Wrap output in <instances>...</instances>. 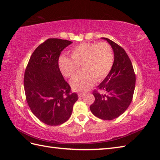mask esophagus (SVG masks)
<instances>
[{"label":"esophagus","instance_id":"obj_1","mask_svg":"<svg viewBox=\"0 0 160 160\" xmlns=\"http://www.w3.org/2000/svg\"><path fill=\"white\" fill-rule=\"evenodd\" d=\"M84 95H85V93H79V94H78V96H79V98L83 97Z\"/></svg>","mask_w":160,"mask_h":160}]
</instances>
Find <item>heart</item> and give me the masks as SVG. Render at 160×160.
I'll return each instance as SVG.
<instances>
[{
  "label": "heart",
  "mask_w": 160,
  "mask_h": 160,
  "mask_svg": "<svg viewBox=\"0 0 160 160\" xmlns=\"http://www.w3.org/2000/svg\"><path fill=\"white\" fill-rule=\"evenodd\" d=\"M71 59L62 56L59 59V67L66 77H72L70 86L74 91L85 92L94 86L95 81H101L108 75L113 63V52L106 42L82 43L70 51Z\"/></svg>",
  "instance_id": "b5f03b06"
}]
</instances>
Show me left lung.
Instances as JSON below:
<instances>
[{
  "label": "left lung",
  "mask_w": 160,
  "mask_h": 160,
  "mask_svg": "<svg viewBox=\"0 0 160 160\" xmlns=\"http://www.w3.org/2000/svg\"><path fill=\"white\" fill-rule=\"evenodd\" d=\"M114 53L112 68L105 79L93 92L95 100L90 109L97 118L110 120L125 112L132 101L136 86V74L131 60L124 49L108 38Z\"/></svg>",
  "instance_id": "8db88e82"
}]
</instances>
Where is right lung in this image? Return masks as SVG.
<instances>
[{
  "mask_svg": "<svg viewBox=\"0 0 160 160\" xmlns=\"http://www.w3.org/2000/svg\"><path fill=\"white\" fill-rule=\"evenodd\" d=\"M72 42L50 38L36 48L24 72V87L32 113L45 124L62 125L72 114L78 95L71 92L59 68L61 52Z\"/></svg>",
  "mask_w": 160,
  "mask_h": 160,
  "instance_id": "obj_1",
  "label": "right lung"
}]
</instances>
